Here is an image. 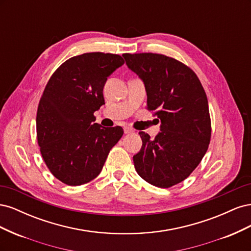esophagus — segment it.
Returning a JSON list of instances; mask_svg holds the SVG:
<instances>
[{"instance_id":"esophagus-1","label":"esophagus","mask_w":251,"mask_h":251,"mask_svg":"<svg viewBox=\"0 0 251 251\" xmlns=\"http://www.w3.org/2000/svg\"><path fill=\"white\" fill-rule=\"evenodd\" d=\"M125 133L126 134H131V133H134V130L133 128H131V127H128V126H125Z\"/></svg>"}]
</instances>
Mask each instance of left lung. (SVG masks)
Segmentation results:
<instances>
[{
	"mask_svg": "<svg viewBox=\"0 0 251 251\" xmlns=\"http://www.w3.org/2000/svg\"><path fill=\"white\" fill-rule=\"evenodd\" d=\"M126 64L146 87L148 110L160 119L151 139L139 132L142 147L134 155L139 176L168 188L186 179L201 162L211 135L208 101L196 73L179 60L157 53H125Z\"/></svg>",
	"mask_w": 251,
	"mask_h": 251,
	"instance_id": "8db88e82",
	"label": "left lung"
}]
</instances>
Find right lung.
<instances>
[{
	"instance_id": "1",
	"label": "right lung",
	"mask_w": 251,
	"mask_h": 251,
	"mask_svg": "<svg viewBox=\"0 0 251 251\" xmlns=\"http://www.w3.org/2000/svg\"><path fill=\"white\" fill-rule=\"evenodd\" d=\"M124 64L117 54L83 53L60 65L44 90L36 114L37 142L49 171L67 185L96 178L123 137L121 126L94 123V112L104 104L105 81Z\"/></svg>"
}]
</instances>
